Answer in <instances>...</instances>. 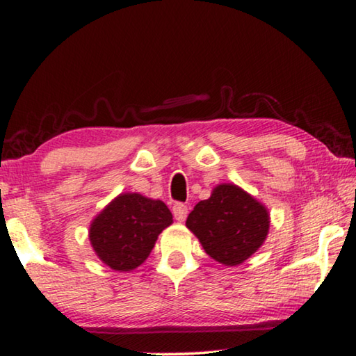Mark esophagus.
Masks as SVG:
<instances>
[{
    "label": "esophagus",
    "mask_w": 356,
    "mask_h": 356,
    "mask_svg": "<svg viewBox=\"0 0 356 356\" xmlns=\"http://www.w3.org/2000/svg\"><path fill=\"white\" fill-rule=\"evenodd\" d=\"M173 216H175V218H177L178 222L186 220V217H188V206L177 202L173 206Z\"/></svg>",
    "instance_id": "obj_1"
}]
</instances>
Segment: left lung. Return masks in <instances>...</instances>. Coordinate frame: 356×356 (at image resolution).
<instances>
[{
    "mask_svg": "<svg viewBox=\"0 0 356 356\" xmlns=\"http://www.w3.org/2000/svg\"><path fill=\"white\" fill-rule=\"evenodd\" d=\"M186 227L204 251L223 266H238L264 245L269 235V209L233 183H220L211 197L197 202Z\"/></svg>",
    "mask_w": 356,
    "mask_h": 356,
    "instance_id": "1",
    "label": "left lung"
}]
</instances>
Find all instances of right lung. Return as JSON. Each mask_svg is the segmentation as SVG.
I'll list each match as a JSON object with an SVG mask.
<instances>
[{
  "instance_id": "right-lung-1",
  "label": "right lung",
  "mask_w": 356,
  "mask_h": 356,
  "mask_svg": "<svg viewBox=\"0 0 356 356\" xmlns=\"http://www.w3.org/2000/svg\"><path fill=\"white\" fill-rule=\"evenodd\" d=\"M172 223L163 201L121 193L92 218L90 246L110 269L129 272L147 259L160 233Z\"/></svg>"
}]
</instances>
